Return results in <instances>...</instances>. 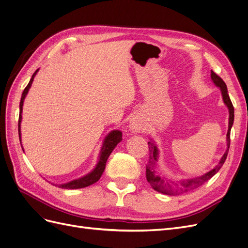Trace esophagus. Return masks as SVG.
<instances>
[{
  "instance_id": "1",
  "label": "esophagus",
  "mask_w": 248,
  "mask_h": 248,
  "mask_svg": "<svg viewBox=\"0 0 248 248\" xmlns=\"http://www.w3.org/2000/svg\"><path fill=\"white\" fill-rule=\"evenodd\" d=\"M142 129H144V126H142L140 118L137 116L132 117L129 121V130L133 133H138L142 131Z\"/></svg>"
}]
</instances>
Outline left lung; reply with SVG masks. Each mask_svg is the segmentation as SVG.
I'll return each mask as SVG.
<instances>
[{"label":"left lung","instance_id":"obj_1","mask_svg":"<svg viewBox=\"0 0 248 248\" xmlns=\"http://www.w3.org/2000/svg\"><path fill=\"white\" fill-rule=\"evenodd\" d=\"M211 78L213 80L214 84L220 89L221 94H222V99L223 102L226 103V106L229 108V129L227 133V142H228V149L226 153L223 154L221 157V159L219 163L217 166L211 170L210 171L206 172V174L202 175L197 178H192V179H187V180H181L179 182H171L169 181L168 179L160 177V175L157 171V158H158V149H157V146L154 144V141H148L149 145V161L146 164V177H147V181L150 183L153 188L161 193L164 194H169V196H176V194L180 193H185L191 191L193 189L198 188V187L202 186L204 183H206L208 180L211 179L217 171L220 170L222 167V164L224 163L227 159V156L229 153V148H230V142H231V128L232 126V123H234V107H232V103L230 99V96L228 94V88L226 82L222 80L221 78H219L217 74L211 70Z\"/></svg>","mask_w":248,"mask_h":248}]
</instances>
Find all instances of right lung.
I'll return each instance as SVG.
<instances>
[{
    "instance_id": "1",
    "label": "right lung",
    "mask_w": 248,
    "mask_h": 248,
    "mask_svg": "<svg viewBox=\"0 0 248 248\" xmlns=\"http://www.w3.org/2000/svg\"><path fill=\"white\" fill-rule=\"evenodd\" d=\"M37 72H38V69H37L34 72V74L32 76V78L30 79L28 86L25 88L24 92H22V95H21V99H20V103H19V118H18L19 140H20V122H21L22 106H24V100L26 98V96L29 92L30 88H31V86H32L33 79H34ZM121 140H122V132L121 131H120V130H112L111 132H109L107 136V138L104 139L103 145L101 147L100 155H99V159H98V162H97V164H96L95 169L91 172H89L88 175H86L84 177L73 180V181H70L68 183L60 184V185H58V187H60V188H64V189H78V188H84V187H87V186H90V185L96 183L100 179L104 169H106V164H107L108 156L112 152V150L115 149V147ZM20 145H21V142H20ZM21 148H22V146H21ZM22 150H24V149H22Z\"/></svg>"
}]
</instances>
